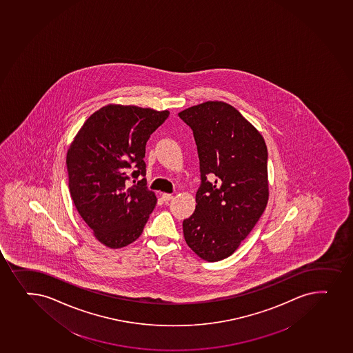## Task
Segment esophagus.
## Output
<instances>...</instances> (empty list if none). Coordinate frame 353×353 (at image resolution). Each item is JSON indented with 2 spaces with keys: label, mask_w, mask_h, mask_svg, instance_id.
<instances>
[{
  "label": "esophagus",
  "mask_w": 353,
  "mask_h": 353,
  "mask_svg": "<svg viewBox=\"0 0 353 353\" xmlns=\"http://www.w3.org/2000/svg\"><path fill=\"white\" fill-rule=\"evenodd\" d=\"M174 198V196L170 194H162V199H163L164 201H171Z\"/></svg>",
  "instance_id": "1"
}]
</instances>
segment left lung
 <instances>
[{
  "label": "left lung",
  "instance_id": "1",
  "mask_svg": "<svg viewBox=\"0 0 353 353\" xmlns=\"http://www.w3.org/2000/svg\"><path fill=\"white\" fill-rule=\"evenodd\" d=\"M179 117L194 132L201 179L183 233L199 258L220 261L238 250L267 206V145L258 129L224 101L199 103Z\"/></svg>",
  "mask_w": 353,
  "mask_h": 353
}]
</instances>
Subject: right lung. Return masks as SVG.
<instances>
[{"instance_id": "1", "label": "right lung", "mask_w": 353, "mask_h": 353, "mask_svg": "<svg viewBox=\"0 0 353 353\" xmlns=\"http://www.w3.org/2000/svg\"><path fill=\"white\" fill-rule=\"evenodd\" d=\"M169 110L110 103L85 121L66 155L68 189L80 216L110 248H121L142 234L155 208L145 179V144ZM137 182L134 181L133 183Z\"/></svg>"}]
</instances>
